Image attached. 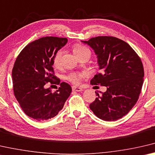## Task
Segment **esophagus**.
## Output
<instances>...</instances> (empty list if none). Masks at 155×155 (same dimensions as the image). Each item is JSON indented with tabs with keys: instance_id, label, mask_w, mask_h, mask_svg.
I'll use <instances>...</instances> for the list:
<instances>
[{
	"instance_id": "esophagus-1",
	"label": "esophagus",
	"mask_w": 155,
	"mask_h": 155,
	"mask_svg": "<svg viewBox=\"0 0 155 155\" xmlns=\"http://www.w3.org/2000/svg\"><path fill=\"white\" fill-rule=\"evenodd\" d=\"M72 89H73V91H78V92H80V91H83V88H80V87H72Z\"/></svg>"
}]
</instances>
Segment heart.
I'll return each instance as SVG.
<instances>
[{"label":"heart","instance_id":"1","mask_svg":"<svg viewBox=\"0 0 155 155\" xmlns=\"http://www.w3.org/2000/svg\"><path fill=\"white\" fill-rule=\"evenodd\" d=\"M73 52L75 54L76 56H79V55L84 54L85 52H90V51L87 49V47L81 46V45H76L73 49ZM63 54V51L60 50L56 53V54L55 55L54 59V64L55 67H60L61 64V60H62ZM81 78V75L76 74V73H72L69 76H68V79L71 82H73V84H78L80 82Z\"/></svg>","mask_w":155,"mask_h":155}]
</instances>
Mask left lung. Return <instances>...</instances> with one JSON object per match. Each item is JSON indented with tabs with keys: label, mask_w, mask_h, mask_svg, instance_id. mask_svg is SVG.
Instances as JSON below:
<instances>
[{
	"label": "left lung",
	"mask_w": 155,
	"mask_h": 155,
	"mask_svg": "<svg viewBox=\"0 0 155 155\" xmlns=\"http://www.w3.org/2000/svg\"><path fill=\"white\" fill-rule=\"evenodd\" d=\"M81 42L89 45L97 55L100 72L91 84L107 88L101 95L97 93L91 110L102 120H117L139 99L144 77L140 58L128 43L115 37L98 36Z\"/></svg>",
	"instance_id": "1"
}]
</instances>
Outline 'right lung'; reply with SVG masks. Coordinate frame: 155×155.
<instances>
[{
	"label": "right lung",
	"instance_id": "add662e5",
	"mask_svg": "<svg viewBox=\"0 0 155 155\" xmlns=\"http://www.w3.org/2000/svg\"><path fill=\"white\" fill-rule=\"evenodd\" d=\"M67 42L63 38H42L27 45L17 57L12 69L14 93L29 117L37 121L54 117L71 95L72 88L67 83H61L54 93L45 87L47 82L60 84L52 66L55 55Z\"/></svg>",
	"mask_w": 155,
	"mask_h": 155
}]
</instances>
